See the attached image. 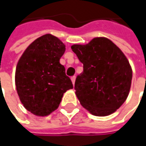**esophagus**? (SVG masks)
Here are the masks:
<instances>
[{
  "label": "esophagus",
  "instance_id": "34e87169",
  "mask_svg": "<svg viewBox=\"0 0 146 146\" xmlns=\"http://www.w3.org/2000/svg\"><path fill=\"white\" fill-rule=\"evenodd\" d=\"M75 79H76V77H75V76H73V77L71 78V80H72V82H73V85H74V84H75Z\"/></svg>",
  "mask_w": 146,
  "mask_h": 146
}]
</instances>
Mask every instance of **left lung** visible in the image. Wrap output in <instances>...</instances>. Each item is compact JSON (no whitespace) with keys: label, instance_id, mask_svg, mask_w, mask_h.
<instances>
[{"label":"left lung","instance_id":"obj_1","mask_svg":"<svg viewBox=\"0 0 146 146\" xmlns=\"http://www.w3.org/2000/svg\"><path fill=\"white\" fill-rule=\"evenodd\" d=\"M84 70L77 76L75 94L90 113L105 117L115 112L128 98L132 68L121 49L106 37L71 46Z\"/></svg>","mask_w":146,"mask_h":146}]
</instances>
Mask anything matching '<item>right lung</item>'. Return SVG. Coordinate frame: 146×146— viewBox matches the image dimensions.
Returning <instances> with one entry per match:
<instances>
[{"label": "right lung", "mask_w": 146, "mask_h": 146, "mask_svg": "<svg viewBox=\"0 0 146 146\" xmlns=\"http://www.w3.org/2000/svg\"><path fill=\"white\" fill-rule=\"evenodd\" d=\"M65 50L57 37L46 34L29 44L17 62V92L23 106L35 116L45 117L56 111L63 94L73 88L60 63Z\"/></svg>", "instance_id": "1"}]
</instances>
